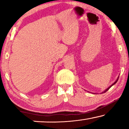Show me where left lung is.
<instances>
[{"label": "left lung", "instance_id": "1", "mask_svg": "<svg viewBox=\"0 0 129 129\" xmlns=\"http://www.w3.org/2000/svg\"><path fill=\"white\" fill-rule=\"evenodd\" d=\"M118 79H119V78H117V80H116L115 81V82H114V83H113V84H112V85H111V86H110V87H109L108 88H107V89H106L105 91H103V92H102V93H105V92H106V91H107V90H109V89H110V88L111 87H112V86L113 85H114V84H116V82H117Z\"/></svg>", "mask_w": 129, "mask_h": 129}]
</instances>
